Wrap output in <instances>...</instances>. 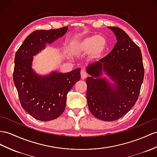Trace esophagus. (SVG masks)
Returning <instances> with one entry per match:
<instances>
[{
  "instance_id": "1",
  "label": "esophagus",
  "mask_w": 157,
  "mask_h": 157,
  "mask_svg": "<svg viewBox=\"0 0 157 157\" xmlns=\"http://www.w3.org/2000/svg\"><path fill=\"white\" fill-rule=\"evenodd\" d=\"M81 78L82 79H85L87 77V74L85 71H82L81 72Z\"/></svg>"
}]
</instances>
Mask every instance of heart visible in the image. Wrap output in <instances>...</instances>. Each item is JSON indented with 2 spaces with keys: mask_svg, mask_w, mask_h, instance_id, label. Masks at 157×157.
<instances>
[{
  "mask_svg": "<svg viewBox=\"0 0 157 157\" xmlns=\"http://www.w3.org/2000/svg\"><path fill=\"white\" fill-rule=\"evenodd\" d=\"M106 47V41L100 35H91L79 40L74 45V51L76 53L90 52L95 59L101 57Z\"/></svg>",
  "mask_w": 157,
  "mask_h": 157,
  "instance_id": "1",
  "label": "heart"
}]
</instances>
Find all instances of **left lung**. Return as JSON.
I'll return each instance as SVG.
<instances>
[{
	"mask_svg": "<svg viewBox=\"0 0 157 157\" xmlns=\"http://www.w3.org/2000/svg\"><path fill=\"white\" fill-rule=\"evenodd\" d=\"M117 42L104 58L86 67V99L90 112L98 119L113 121L123 117L139 98L144 79V66L140 48L123 30L108 27ZM114 83L101 78L102 72Z\"/></svg>",
	"mask_w": 157,
	"mask_h": 157,
	"instance_id": "left-lung-1",
	"label": "left lung"
}]
</instances>
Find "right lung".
Returning a JSON list of instances; mask_svg holds the SVG:
<instances>
[{
	"label": "right lung",
	"instance_id": "1",
	"mask_svg": "<svg viewBox=\"0 0 157 157\" xmlns=\"http://www.w3.org/2000/svg\"><path fill=\"white\" fill-rule=\"evenodd\" d=\"M68 27L35 30L26 38L14 57L13 81L22 107L42 121L54 120L64 112L67 93L81 78V68L66 73L53 71L40 76L32 68L33 56L67 32Z\"/></svg>",
	"mask_w": 157,
	"mask_h": 157
}]
</instances>
